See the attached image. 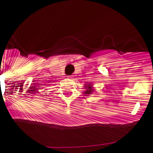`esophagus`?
I'll return each instance as SVG.
<instances>
[{
	"label": "esophagus",
	"mask_w": 153,
	"mask_h": 153,
	"mask_svg": "<svg viewBox=\"0 0 153 153\" xmlns=\"http://www.w3.org/2000/svg\"><path fill=\"white\" fill-rule=\"evenodd\" d=\"M69 78H70V79H72V78H73V76H72V75H70V76H69Z\"/></svg>",
	"instance_id": "1"
}]
</instances>
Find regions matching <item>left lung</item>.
<instances>
[{
    "mask_svg": "<svg viewBox=\"0 0 153 153\" xmlns=\"http://www.w3.org/2000/svg\"><path fill=\"white\" fill-rule=\"evenodd\" d=\"M91 90H92V89H91V86H88V91H85V93L86 94H90L91 92Z\"/></svg>",
    "mask_w": 153,
    "mask_h": 153,
    "instance_id": "8db88e82",
    "label": "left lung"
}]
</instances>
